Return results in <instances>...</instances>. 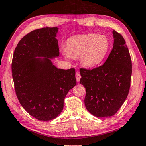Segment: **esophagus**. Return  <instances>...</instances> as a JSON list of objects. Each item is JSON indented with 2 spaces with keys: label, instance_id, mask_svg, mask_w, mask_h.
Segmentation results:
<instances>
[{
  "label": "esophagus",
  "instance_id": "1",
  "mask_svg": "<svg viewBox=\"0 0 146 146\" xmlns=\"http://www.w3.org/2000/svg\"><path fill=\"white\" fill-rule=\"evenodd\" d=\"M81 78V76L80 73L78 72H77L76 73V78L77 81L79 82V81H80Z\"/></svg>",
  "mask_w": 146,
  "mask_h": 146
}]
</instances>
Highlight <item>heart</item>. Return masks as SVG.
Returning <instances> with one entry per match:
<instances>
[{
	"label": "heart",
	"instance_id": "heart-1",
	"mask_svg": "<svg viewBox=\"0 0 146 146\" xmlns=\"http://www.w3.org/2000/svg\"><path fill=\"white\" fill-rule=\"evenodd\" d=\"M109 48V40L105 35L89 34L73 36L68 39L67 48L62 53L67 59L77 58L86 67H93L103 61Z\"/></svg>",
	"mask_w": 146,
	"mask_h": 146
}]
</instances>
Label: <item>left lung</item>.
I'll list each match as a JSON object with an SVG mask.
<instances>
[{
    "instance_id": "obj_1",
    "label": "left lung",
    "mask_w": 146,
    "mask_h": 146,
    "mask_svg": "<svg viewBox=\"0 0 146 146\" xmlns=\"http://www.w3.org/2000/svg\"><path fill=\"white\" fill-rule=\"evenodd\" d=\"M114 44L103 65L93 69L81 68L80 83L86 88V108L98 117L114 115L124 103L130 87L132 64L121 34L113 30Z\"/></svg>"
}]
</instances>
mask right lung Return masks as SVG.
<instances>
[{
  "label": "right lung",
  "instance_id": "obj_1",
  "mask_svg": "<svg viewBox=\"0 0 146 146\" xmlns=\"http://www.w3.org/2000/svg\"><path fill=\"white\" fill-rule=\"evenodd\" d=\"M58 30L46 27L25 35L15 48L12 60V76L19 102L30 116L43 121L61 113L65 97L76 84L75 68H57L49 59L60 54Z\"/></svg>",
  "mask_w": 146,
  "mask_h": 146
}]
</instances>
